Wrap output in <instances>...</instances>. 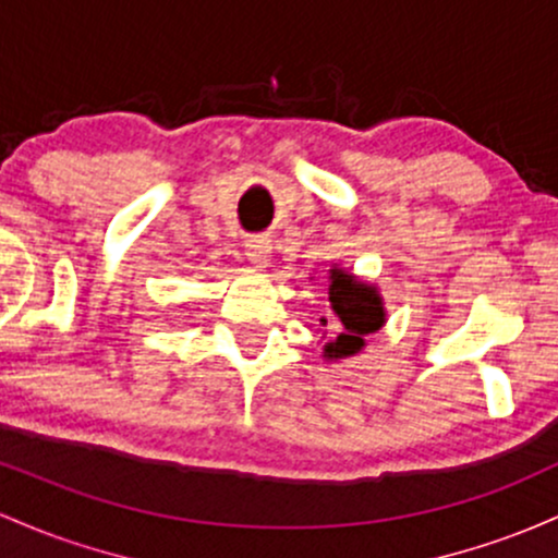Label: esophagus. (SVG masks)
I'll return each instance as SVG.
<instances>
[{"label":"esophagus","instance_id":"esophagus-1","mask_svg":"<svg viewBox=\"0 0 558 558\" xmlns=\"http://www.w3.org/2000/svg\"><path fill=\"white\" fill-rule=\"evenodd\" d=\"M245 255L253 266L266 268L268 258H271V242H268L266 236H250L245 242Z\"/></svg>","mask_w":558,"mask_h":558}]
</instances>
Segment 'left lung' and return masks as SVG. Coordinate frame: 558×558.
<instances>
[{"instance_id": "obj_1", "label": "left lung", "mask_w": 558, "mask_h": 558, "mask_svg": "<svg viewBox=\"0 0 558 558\" xmlns=\"http://www.w3.org/2000/svg\"><path fill=\"white\" fill-rule=\"evenodd\" d=\"M329 300L335 316L340 318V335L327 342V359H342V355H353L363 348V337L377 331L385 324V311H381V300L377 290L368 284H361L350 274L331 268V284ZM327 324V322H324Z\"/></svg>"}]
</instances>
